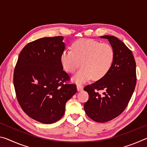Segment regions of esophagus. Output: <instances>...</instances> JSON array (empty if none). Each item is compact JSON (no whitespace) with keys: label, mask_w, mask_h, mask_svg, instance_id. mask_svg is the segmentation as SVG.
I'll list each match as a JSON object with an SVG mask.
<instances>
[{"label":"esophagus","mask_w":147,"mask_h":147,"mask_svg":"<svg viewBox=\"0 0 147 147\" xmlns=\"http://www.w3.org/2000/svg\"><path fill=\"white\" fill-rule=\"evenodd\" d=\"M76 88H77V90H78V91H80L82 90H83L84 87H83L82 85V84H77Z\"/></svg>","instance_id":"obj_1"}]
</instances>
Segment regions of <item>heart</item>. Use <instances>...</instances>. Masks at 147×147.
<instances>
[{
  "instance_id": "obj_1",
  "label": "heart",
  "mask_w": 147,
  "mask_h": 147,
  "mask_svg": "<svg viewBox=\"0 0 147 147\" xmlns=\"http://www.w3.org/2000/svg\"><path fill=\"white\" fill-rule=\"evenodd\" d=\"M115 58L113 49L107 43L91 39L76 41L72 49L61 53L60 61L67 73H73L81 65L73 80L76 82H85L93 78L98 80L106 75L112 67Z\"/></svg>"
}]
</instances>
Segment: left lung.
<instances>
[{
	"instance_id": "8db88e82",
	"label": "left lung",
	"mask_w": 147,
	"mask_h": 147,
	"mask_svg": "<svg viewBox=\"0 0 147 147\" xmlns=\"http://www.w3.org/2000/svg\"><path fill=\"white\" fill-rule=\"evenodd\" d=\"M113 49L115 58L110 70L103 78L86 86L89 100L84 110L89 118L105 123L118 117L125 109L136 85V64L132 53L123 41L112 36H103ZM105 91L101 96L98 91Z\"/></svg>"
}]
</instances>
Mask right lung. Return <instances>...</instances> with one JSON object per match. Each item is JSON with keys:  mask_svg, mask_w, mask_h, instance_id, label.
Wrapping results in <instances>:
<instances>
[{"mask_svg": "<svg viewBox=\"0 0 147 147\" xmlns=\"http://www.w3.org/2000/svg\"><path fill=\"white\" fill-rule=\"evenodd\" d=\"M63 37L43 38L26 45L20 53L13 73L17 100L30 117L44 124L59 120L65 104L76 93L60 61Z\"/></svg>", "mask_w": 147, "mask_h": 147, "instance_id": "1", "label": "right lung"}]
</instances>
